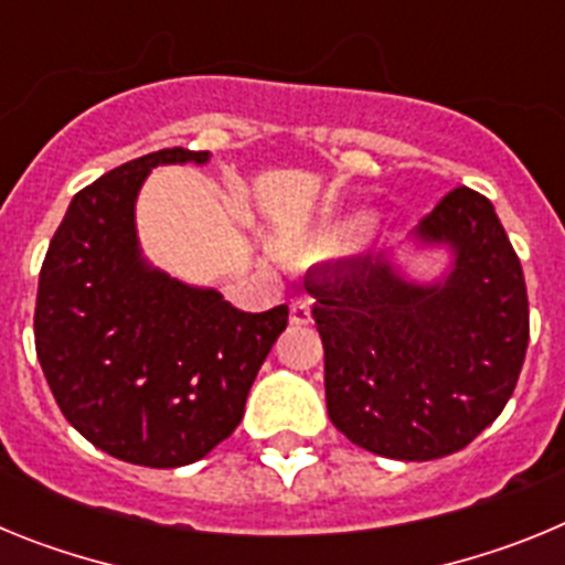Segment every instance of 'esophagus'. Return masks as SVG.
Masks as SVG:
<instances>
[{
  "instance_id": "esophagus-1",
  "label": "esophagus",
  "mask_w": 565,
  "mask_h": 565,
  "mask_svg": "<svg viewBox=\"0 0 565 565\" xmlns=\"http://www.w3.org/2000/svg\"><path fill=\"white\" fill-rule=\"evenodd\" d=\"M288 317H291V326H308L311 322V302L294 299L291 308H288Z\"/></svg>"
}]
</instances>
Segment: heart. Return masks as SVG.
Returning <instances> with one entry per match:
<instances>
[{
    "label": "heart",
    "instance_id": "heart-1",
    "mask_svg": "<svg viewBox=\"0 0 565 565\" xmlns=\"http://www.w3.org/2000/svg\"><path fill=\"white\" fill-rule=\"evenodd\" d=\"M364 226H367L364 214H351V217H342V221H326L299 239V248L308 254L337 252V248L353 243L364 232Z\"/></svg>",
    "mask_w": 565,
    "mask_h": 565
}]
</instances>
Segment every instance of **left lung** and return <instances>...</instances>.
Returning <instances> with one entry per match:
<instances>
[{
	"instance_id": "8db88e82",
	"label": "left lung",
	"mask_w": 565,
	"mask_h": 565,
	"mask_svg": "<svg viewBox=\"0 0 565 565\" xmlns=\"http://www.w3.org/2000/svg\"><path fill=\"white\" fill-rule=\"evenodd\" d=\"M411 239L450 257L430 282L367 254L313 266L306 288L333 427L382 458L433 461L463 450L507 407L526 356L529 299L483 194L452 189Z\"/></svg>"
}]
</instances>
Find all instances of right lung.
I'll return each mask as SVG.
<instances>
[{
    "label": "right lung",
    "mask_w": 565,
    "mask_h": 565,
    "mask_svg": "<svg viewBox=\"0 0 565 565\" xmlns=\"http://www.w3.org/2000/svg\"><path fill=\"white\" fill-rule=\"evenodd\" d=\"M209 158L174 147L102 174L70 201L39 274L36 356L56 404L89 444L138 467H186L232 436L288 326V306L237 311L141 254L147 174Z\"/></svg>",
    "instance_id": "add662e5"
}]
</instances>
